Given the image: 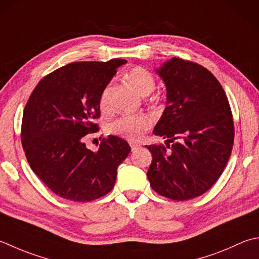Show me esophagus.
<instances>
[{
    "instance_id": "obj_1",
    "label": "esophagus",
    "mask_w": 259,
    "mask_h": 259,
    "mask_svg": "<svg viewBox=\"0 0 259 259\" xmlns=\"http://www.w3.org/2000/svg\"><path fill=\"white\" fill-rule=\"evenodd\" d=\"M130 147H131V150L133 151H135V150H137L140 147V145L139 144H135V143H130Z\"/></svg>"
}]
</instances>
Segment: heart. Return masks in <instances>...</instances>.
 <instances>
[{"label": "heart", "mask_w": 259, "mask_h": 259, "mask_svg": "<svg viewBox=\"0 0 259 259\" xmlns=\"http://www.w3.org/2000/svg\"><path fill=\"white\" fill-rule=\"evenodd\" d=\"M126 78L143 95L153 92L156 80L149 70L143 67H135L126 73ZM100 108L106 110L109 108V88H105L100 96ZM151 126L149 116L144 113H126L118 116L109 124L111 134L122 137L129 140H138L145 131Z\"/></svg>", "instance_id": "heart-1"}]
</instances>
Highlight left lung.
Instances as JSON below:
<instances>
[{
  "instance_id": "1",
  "label": "left lung",
  "mask_w": 259,
  "mask_h": 259,
  "mask_svg": "<svg viewBox=\"0 0 259 259\" xmlns=\"http://www.w3.org/2000/svg\"><path fill=\"white\" fill-rule=\"evenodd\" d=\"M156 72L167 96L153 133L166 139V147L146 146L153 155L147 177L160 195L194 199L215 183L231 155L230 105L219 80L203 66L173 57Z\"/></svg>"
}]
</instances>
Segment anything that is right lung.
I'll return each mask as SVG.
<instances>
[{
  "label": "right lung",
  "mask_w": 259,
  "mask_h": 259,
  "mask_svg": "<svg viewBox=\"0 0 259 259\" xmlns=\"http://www.w3.org/2000/svg\"><path fill=\"white\" fill-rule=\"evenodd\" d=\"M124 59L78 62L40 80L23 111L21 143L33 173L55 194L89 202L108 194L116 168L130 153L125 140L109 136L98 151L84 137L99 130L100 96Z\"/></svg>",
  "instance_id": "add662e5"
}]
</instances>
